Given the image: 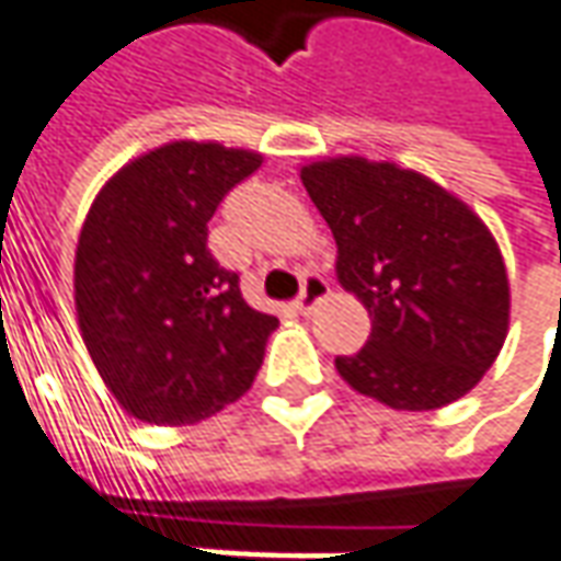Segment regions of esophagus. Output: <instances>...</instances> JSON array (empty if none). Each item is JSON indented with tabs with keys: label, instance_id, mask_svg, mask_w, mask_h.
<instances>
[{
	"label": "esophagus",
	"instance_id": "esophagus-1",
	"mask_svg": "<svg viewBox=\"0 0 561 561\" xmlns=\"http://www.w3.org/2000/svg\"><path fill=\"white\" fill-rule=\"evenodd\" d=\"M329 291H332V288H329V282L322 279V276H307V279H304V288H300V298H298L300 313H310L319 300L329 298Z\"/></svg>",
	"mask_w": 561,
	"mask_h": 561
}]
</instances>
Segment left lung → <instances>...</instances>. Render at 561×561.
Wrapping results in <instances>:
<instances>
[{
	"mask_svg": "<svg viewBox=\"0 0 561 561\" xmlns=\"http://www.w3.org/2000/svg\"><path fill=\"white\" fill-rule=\"evenodd\" d=\"M329 222L344 291L373 332L341 378L391 410H440L469 394L510 332V276L500 244L462 198L435 180L359 154L300 167Z\"/></svg>",
	"mask_w": 561,
	"mask_h": 561,
	"instance_id": "8db88e82",
	"label": "left lung"
}]
</instances>
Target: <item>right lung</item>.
<instances>
[{
    "mask_svg": "<svg viewBox=\"0 0 561 561\" xmlns=\"http://www.w3.org/2000/svg\"><path fill=\"white\" fill-rule=\"evenodd\" d=\"M261 151L176 139L133 158L89 207L77 325L105 388L148 425H195L251 388L279 319L248 307L207 248L222 195Z\"/></svg>",
    "mask_w": 561,
    "mask_h": 561,
    "instance_id": "add662e5",
    "label": "right lung"
}]
</instances>
